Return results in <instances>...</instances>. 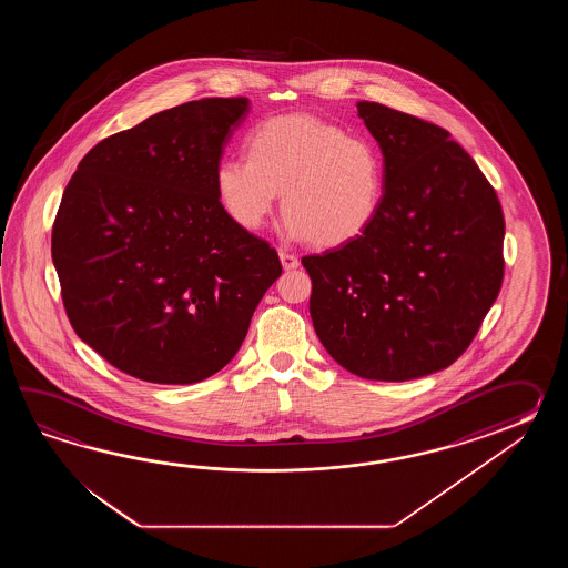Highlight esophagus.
<instances>
[{"label": "esophagus", "instance_id": "34e87169", "mask_svg": "<svg viewBox=\"0 0 568 568\" xmlns=\"http://www.w3.org/2000/svg\"><path fill=\"white\" fill-rule=\"evenodd\" d=\"M280 262H282L284 270H296L301 266V260L294 254H288V252H280Z\"/></svg>", "mask_w": 568, "mask_h": 568}]
</instances>
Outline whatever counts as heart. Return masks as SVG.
<instances>
[{"instance_id": "1", "label": "heart", "mask_w": 568, "mask_h": 568, "mask_svg": "<svg viewBox=\"0 0 568 568\" xmlns=\"http://www.w3.org/2000/svg\"><path fill=\"white\" fill-rule=\"evenodd\" d=\"M247 158H221L215 191L235 225L257 231L282 191V230L316 247L362 237L384 201V162L374 144L335 123L290 113L257 123Z\"/></svg>"}]
</instances>
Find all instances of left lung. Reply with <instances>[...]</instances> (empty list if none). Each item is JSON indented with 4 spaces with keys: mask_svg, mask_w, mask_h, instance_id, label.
<instances>
[{
    "mask_svg": "<svg viewBox=\"0 0 568 568\" xmlns=\"http://www.w3.org/2000/svg\"><path fill=\"white\" fill-rule=\"evenodd\" d=\"M357 111L384 154V201L362 237L302 257L311 316L351 374L408 382L457 362L504 280V213L450 133L374 101Z\"/></svg>",
    "mask_w": 568,
    "mask_h": 568,
    "instance_id": "obj_1",
    "label": "left lung"
}]
</instances>
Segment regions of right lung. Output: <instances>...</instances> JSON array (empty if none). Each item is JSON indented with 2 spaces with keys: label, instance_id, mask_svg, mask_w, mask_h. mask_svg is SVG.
Instances as JSON below:
<instances>
[{
  "label": "right lung",
  "instance_id": "1",
  "mask_svg": "<svg viewBox=\"0 0 568 568\" xmlns=\"http://www.w3.org/2000/svg\"><path fill=\"white\" fill-rule=\"evenodd\" d=\"M250 99L209 97L101 140L52 225L74 333L123 374L196 384L242 347L280 278L270 243L223 211L215 169Z\"/></svg>",
  "mask_w": 568,
  "mask_h": 568
}]
</instances>
